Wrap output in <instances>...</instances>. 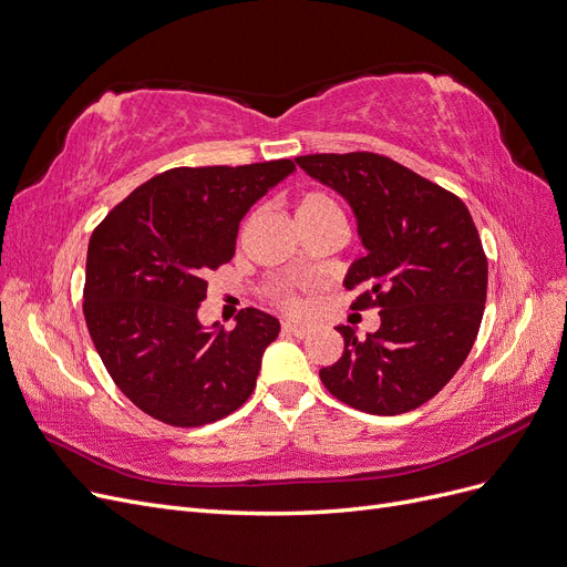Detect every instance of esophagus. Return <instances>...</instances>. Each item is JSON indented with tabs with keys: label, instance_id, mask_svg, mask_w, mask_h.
<instances>
[{
	"label": "esophagus",
	"instance_id": "esophagus-1",
	"mask_svg": "<svg viewBox=\"0 0 567 567\" xmlns=\"http://www.w3.org/2000/svg\"><path fill=\"white\" fill-rule=\"evenodd\" d=\"M282 329H285L287 333H295L297 339H306L308 333H310V329H308V327H303V324H297V322H285V324H282Z\"/></svg>",
	"mask_w": 567,
	"mask_h": 567
}]
</instances>
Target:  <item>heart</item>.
<instances>
[{"mask_svg": "<svg viewBox=\"0 0 567 567\" xmlns=\"http://www.w3.org/2000/svg\"><path fill=\"white\" fill-rule=\"evenodd\" d=\"M297 215H299V221L318 219V217H327V215H341V207H339L337 200H333L324 192H306L299 198ZM272 299H276L287 310H299L301 308V301L297 299L295 289H291V282H287V280H280L276 285V289H272Z\"/></svg>", "mask_w": 567, "mask_h": 567, "instance_id": "b5f03b06", "label": "heart"}]
</instances>
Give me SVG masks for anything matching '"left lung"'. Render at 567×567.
Listing matches in <instances>:
<instances>
[{"mask_svg": "<svg viewBox=\"0 0 567 567\" xmlns=\"http://www.w3.org/2000/svg\"><path fill=\"white\" fill-rule=\"evenodd\" d=\"M299 167L339 192L367 255L346 276L354 310L379 308L381 329L320 369L343 404L396 415L430 402L463 367L484 318L488 261L467 205L406 165L371 152L308 154Z\"/></svg>", "mask_w": 567, "mask_h": 567, "instance_id": "left-lung-1", "label": "left lung"}]
</instances>
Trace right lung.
I'll use <instances>...</instances> for the list:
<instances>
[{
	"mask_svg": "<svg viewBox=\"0 0 567 567\" xmlns=\"http://www.w3.org/2000/svg\"><path fill=\"white\" fill-rule=\"evenodd\" d=\"M291 171L289 158L173 167L95 226L83 318L112 381L146 415L200 427L255 392L280 322L245 308L230 331H207L196 312L207 297V272L236 255L247 209Z\"/></svg>",
	"mask_w": 567,
	"mask_h": 567,
	"instance_id": "right-lung-1",
	"label": "right lung"
}]
</instances>
